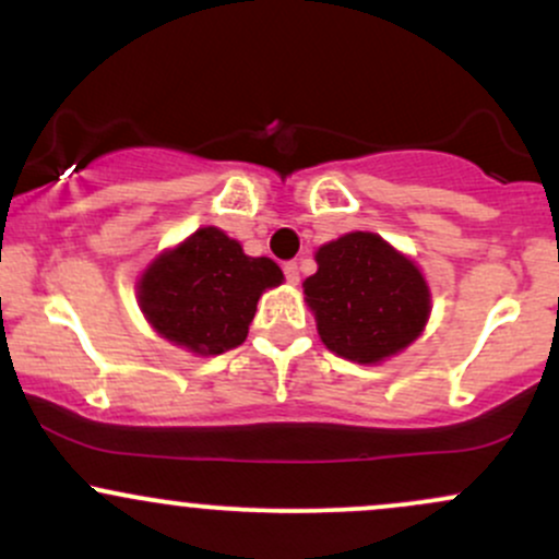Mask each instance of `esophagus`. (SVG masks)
Returning <instances> with one entry per match:
<instances>
[{"label": "esophagus", "mask_w": 559, "mask_h": 559, "mask_svg": "<svg viewBox=\"0 0 559 559\" xmlns=\"http://www.w3.org/2000/svg\"><path fill=\"white\" fill-rule=\"evenodd\" d=\"M284 273H286V281H289V284H294V286L299 284V265H297V262H286Z\"/></svg>", "instance_id": "1"}]
</instances>
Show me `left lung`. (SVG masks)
<instances>
[{"label": "left lung", "mask_w": 559, "mask_h": 559, "mask_svg": "<svg viewBox=\"0 0 559 559\" xmlns=\"http://www.w3.org/2000/svg\"><path fill=\"white\" fill-rule=\"evenodd\" d=\"M316 262L302 284L305 302L331 353L377 366L419 340L432 294L411 257L377 233L355 230L323 243Z\"/></svg>", "instance_id": "obj_1"}]
</instances>
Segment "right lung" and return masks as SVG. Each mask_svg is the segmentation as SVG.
<instances>
[{"mask_svg": "<svg viewBox=\"0 0 559 559\" xmlns=\"http://www.w3.org/2000/svg\"><path fill=\"white\" fill-rule=\"evenodd\" d=\"M284 284L267 257L206 225L164 249L138 281V305L156 334L193 355H219L249 334L262 292Z\"/></svg>", "mask_w": 559, "mask_h": 559, "instance_id": "1", "label": "right lung"}]
</instances>
